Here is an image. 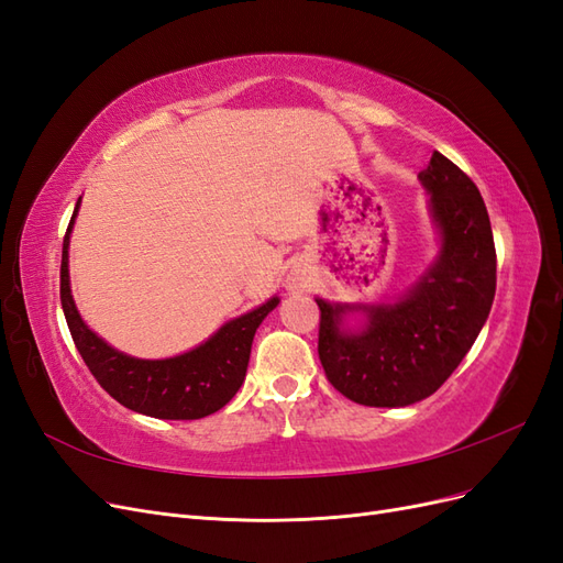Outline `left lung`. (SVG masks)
I'll use <instances>...</instances> for the list:
<instances>
[{
	"label": "left lung",
	"instance_id": "left-lung-1",
	"mask_svg": "<svg viewBox=\"0 0 563 563\" xmlns=\"http://www.w3.org/2000/svg\"><path fill=\"white\" fill-rule=\"evenodd\" d=\"M430 192L441 253L399 302L364 308L360 333L340 331L347 305H319V362L329 383L364 406H408L449 380L496 296V244L472 178L434 152L418 174Z\"/></svg>",
	"mask_w": 563,
	"mask_h": 563
}]
</instances>
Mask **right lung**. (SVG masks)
I'll use <instances>...</instances> for the list:
<instances>
[{"instance_id": "obj_1", "label": "right lung", "mask_w": 563, "mask_h": 563, "mask_svg": "<svg viewBox=\"0 0 563 563\" xmlns=\"http://www.w3.org/2000/svg\"><path fill=\"white\" fill-rule=\"evenodd\" d=\"M77 209L79 201L63 240L60 302L67 329H70L84 364L112 399L135 413L162 420H197L216 413L242 387L255 329L277 308L279 298H269L253 312L228 321L223 329L192 352L157 362L133 360L129 354L112 350L103 338L89 331L75 308L70 272H67V246H70Z\"/></svg>"}]
</instances>
